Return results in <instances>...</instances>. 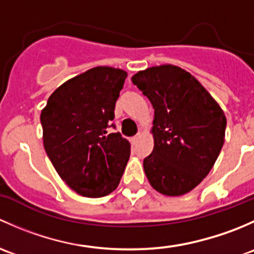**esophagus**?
Returning a JSON list of instances; mask_svg holds the SVG:
<instances>
[{"instance_id":"obj_1","label":"esophagus","mask_w":254,"mask_h":254,"mask_svg":"<svg viewBox=\"0 0 254 254\" xmlns=\"http://www.w3.org/2000/svg\"><path fill=\"white\" fill-rule=\"evenodd\" d=\"M139 139H140V134H137V135H135V137L133 138V139H132L133 144H137V143H138V140H139Z\"/></svg>"}]
</instances>
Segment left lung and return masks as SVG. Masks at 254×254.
Segmentation results:
<instances>
[{"label":"left lung","instance_id":"left-lung-1","mask_svg":"<svg viewBox=\"0 0 254 254\" xmlns=\"http://www.w3.org/2000/svg\"><path fill=\"white\" fill-rule=\"evenodd\" d=\"M132 82L154 109V149L143 161L149 184L161 194H186L204 180L220 154L224 111L190 72L174 64L139 70Z\"/></svg>","mask_w":254,"mask_h":254}]
</instances>
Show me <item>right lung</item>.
<instances>
[{
	"mask_svg": "<svg viewBox=\"0 0 254 254\" xmlns=\"http://www.w3.org/2000/svg\"><path fill=\"white\" fill-rule=\"evenodd\" d=\"M127 72L99 66L70 78L50 95L40 115L44 148L62 180L83 197L117 188L130 144L115 127V104Z\"/></svg>",
	"mask_w": 254,
	"mask_h": 254,
	"instance_id": "1",
	"label": "right lung"
}]
</instances>
